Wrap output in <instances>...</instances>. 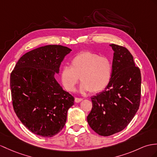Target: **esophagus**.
Segmentation results:
<instances>
[{
	"instance_id": "obj_1",
	"label": "esophagus",
	"mask_w": 157,
	"mask_h": 157,
	"mask_svg": "<svg viewBox=\"0 0 157 157\" xmlns=\"http://www.w3.org/2000/svg\"><path fill=\"white\" fill-rule=\"evenodd\" d=\"M82 101V98H75V101L76 102H80Z\"/></svg>"
}]
</instances>
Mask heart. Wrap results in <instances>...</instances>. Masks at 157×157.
<instances>
[{
	"label": "heart",
	"instance_id": "b5f03b06",
	"mask_svg": "<svg viewBox=\"0 0 157 157\" xmlns=\"http://www.w3.org/2000/svg\"><path fill=\"white\" fill-rule=\"evenodd\" d=\"M112 76V63L105 56L90 51H83L75 56L71 67H64L60 71V80L67 90L74 92L79 81L81 93H100L108 86Z\"/></svg>",
	"mask_w": 157,
	"mask_h": 157
}]
</instances>
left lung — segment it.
<instances>
[{"mask_svg":"<svg viewBox=\"0 0 157 157\" xmlns=\"http://www.w3.org/2000/svg\"><path fill=\"white\" fill-rule=\"evenodd\" d=\"M114 51L112 76L105 89L91 97L93 108L87 117L90 128L101 136L120 132L132 121L140 101L141 75L133 56L122 46Z\"/></svg>","mask_w":157,"mask_h":157,"instance_id":"obj_1","label":"left lung"}]
</instances>
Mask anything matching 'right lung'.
I'll return each instance as SVG.
<instances>
[{
	"mask_svg": "<svg viewBox=\"0 0 157 157\" xmlns=\"http://www.w3.org/2000/svg\"><path fill=\"white\" fill-rule=\"evenodd\" d=\"M72 50L47 45L26 52L10 74L13 106L21 123L35 135L52 137L65 125L74 97L56 81L64 56Z\"/></svg>",
	"mask_w": 157,
	"mask_h": 157,
	"instance_id": "obj_1",
	"label": "right lung"
}]
</instances>
